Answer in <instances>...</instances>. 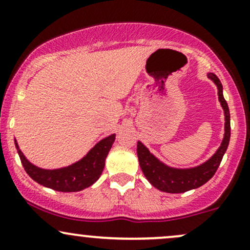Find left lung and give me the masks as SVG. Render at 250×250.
Segmentation results:
<instances>
[{"label": "left lung", "instance_id": "8db88e82", "mask_svg": "<svg viewBox=\"0 0 250 250\" xmlns=\"http://www.w3.org/2000/svg\"><path fill=\"white\" fill-rule=\"evenodd\" d=\"M207 77L218 87L219 101H220L221 107L224 108L225 135L221 146L208 161L199 167H191V169H174L159 162L154 155L150 154L149 150L142 143L137 142V157L141 169L150 184L158 190L167 192V193H183V192L200 188L214 176L226 152L230 138L229 108L222 94V85L219 78L214 73H208Z\"/></svg>", "mask_w": 250, "mask_h": 250}]
</instances>
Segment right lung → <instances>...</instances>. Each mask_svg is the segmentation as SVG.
Segmentation results:
<instances>
[{
  "label": "right lung",
  "instance_id": "obj_1",
  "mask_svg": "<svg viewBox=\"0 0 250 250\" xmlns=\"http://www.w3.org/2000/svg\"><path fill=\"white\" fill-rule=\"evenodd\" d=\"M114 141H115V134L104 138L98 144H95L94 148L89 150L88 154L79 162L70 167L56 170H44L31 164L20 150L16 140H15V146L24 170L35 182L59 192H78L89 188L101 176L104 167V161Z\"/></svg>",
  "mask_w": 250,
  "mask_h": 250
}]
</instances>
